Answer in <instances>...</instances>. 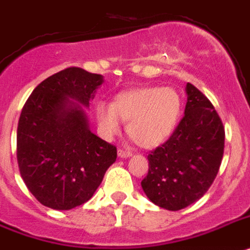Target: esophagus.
<instances>
[{
	"mask_svg": "<svg viewBox=\"0 0 250 250\" xmlns=\"http://www.w3.org/2000/svg\"><path fill=\"white\" fill-rule=\"evenodd\" d=\"M118 156L122 157V159H127V157H131L132 156V152H129V151L123 150V148H119V150H118Z\"/></svg>",
	"mask_w": 250,
	"mask_h": 250,
	"instance_id": "obj_1",
	"label": "esophagus"
}]
</instances>
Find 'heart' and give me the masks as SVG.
I'll list each match as a JSON object with an SVG mask.
<instances>
[{
  "label": "heart",
  "mask_w": 250,
  "mask_h": 250,
  "mask_svg": "<svg viewBox=\"0 0 250 250\" xmlns=\"http://www.w3.org/2000/svg\"><path fill=\"white\" fill-rule=\"evenodd\" d=\"M182 113V98L173 87L146 86L117 94L112 104L98 103L95 114L106 137L119 133L122 121L129 137L144 148L167 142L177 128Z\"/></svg>",
  "instance_id": "obj_1"
}]
</instances>
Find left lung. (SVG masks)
<instances>
[{
  "mask_svg": "<svg viewBox=\"0 0 250 250\" xmlns=\"http://www.w3.org/2000/svg\"><path fill=\"white\" fill-rule=\"evenodd\" d=\"M184 117L165 144L148 155L141 182L148 200L169 211L186 208L208 190L219 173L225 131L215 108L192 83L186 86Z\"/></svg>",
  "mask_w": 250,
  "mask_h": 250,
  "instance_id": "left-lung-1",
  "label": "left lung"
}]
</instances>
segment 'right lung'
I'll use <instances>...</instances> for the list:
<instances>
[{
  "label": "right lung",
  "instance_id": "right-lung-1",
  "mask_svg": "<svg viewBox=\"0 0 250 250\" xmlns=\"http://www.w3.org/2000/svg\"><path fill=\"white\" fill-rule=\"evenodd\" d=\"M102 75L70 67L34 89L18 125V164L42 205L71 209L87 202L117 159V148L90 131L85 108Z\"/></svg>",
  "mask_w": 250,
  "mask_h": 250
}]
</instances>
